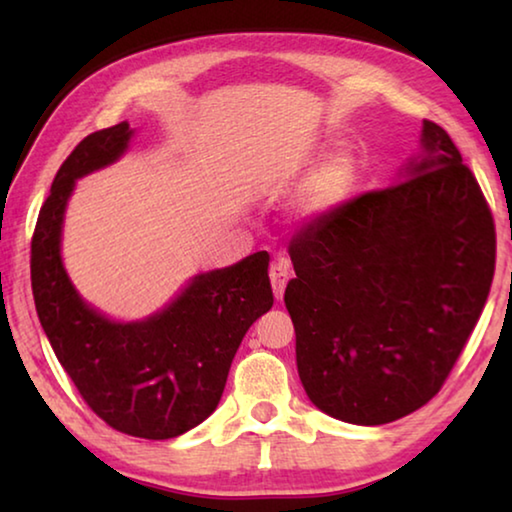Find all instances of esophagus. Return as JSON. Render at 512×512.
<instances>
[{
	"label": "esophagus",
	"mask_w": 512,
	"mask_h": 512,
	"mask_svg": "<svg viewBox=\"0 0 512 512\" xmlns=\"http://www.w3.org/2000/svg\"><path fill=\"white\" fill-rule=\"evenodd\" d=\"M289 262L287 259H277V262L271 266V271H268V277H271V284H273V293L277 300H282L284 296V289H287V282H289Z\"/></svg>",
	"instance_id": "1"
}]
</instances>
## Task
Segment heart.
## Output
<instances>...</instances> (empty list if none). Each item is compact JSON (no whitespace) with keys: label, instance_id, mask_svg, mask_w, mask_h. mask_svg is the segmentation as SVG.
<instances>
[{"label":"heart","instance_id":"heart-1","mask_svg":"<svg viewBox=\"0 0 512 512\" xmlns=\"http://www.w3.org/2000/svg\"><path fill=\"white\" fill-rule=\"evenodd\" d=\"M354 178V164L350 155H334L332 160H327L323 167H320L314 178L309 180L305 189V196H302L300 210L307 216H316L327 212L329 207H334L341 198L348 194Z\"/></svg>","mask_w":512,"mask_h":512}]
</instances>
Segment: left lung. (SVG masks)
Returning a JSON list of instances; mask_svg holds the SVG:
<instances>
[{
  "label": "left lung",
  "instance_id": "8db88e82",
  "mask_svg": "<svg viewBox=\"0 0 512 512\" xmlns=\"http://www.w3.org/2000/svg\"><path fill=\"white\" fill-rule=\"evenodd\" d=\"M409 178L332 207L289 255L284 291L302 386L320 411L386 424L427 404L461 357L497 259L490 205L424 119Z\"/></svg>",
  "mask_w": 512,
  "mask_h": 512
}]
</instances>
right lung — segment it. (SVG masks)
Returning a JSON list of instances; mask_svg holds the SVG:
<instances>
[{"mask_svg": "<svg viewBox=\"0 0 512 512\" xmlns=\"http://www.w3.org/2000/svg\"><path fill=\"white\" fill-rule=\"evenodd\" d=\"M131 126L85 137L67 155L31 239V289L40 325L83 402L112 429L167 440L219 404L250 325L273 307L268 253L196 275L171 305L142 323H112L85 305L60 262V225L74 180L115 162Z\"/></svg>", "mask_w": 512, "mask_h": 512, "instance_id": "obj_1", "label": "right lung"}]
</instances>
